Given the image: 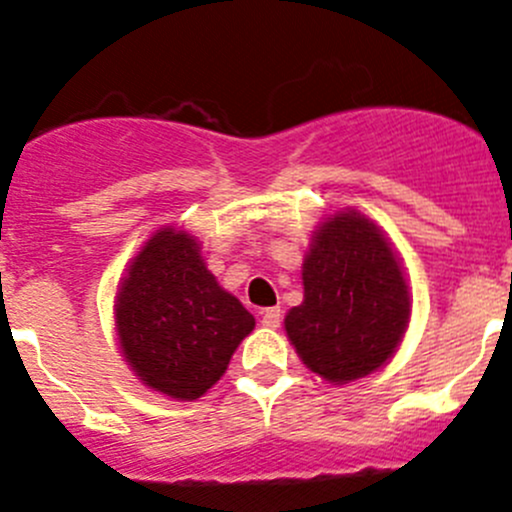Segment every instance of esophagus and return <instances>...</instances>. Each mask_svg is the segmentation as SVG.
<instances>
[{
    "instance_id": "obj_1",
    "label": "esophagus",
    "mask_w": 512,
    "mask_h": 512,
    "mask_svg": "<svg viewBox=\"0 0 512 512\" xmlns=\"http://www.w3.org/2000/svg\"><path fill=\"white\" fill-rule=\"evenodd\" d=\"M261 325L268 330H276L281 325V310L278 308H266L261 313Z\"/></svg>"
}]
</instances>
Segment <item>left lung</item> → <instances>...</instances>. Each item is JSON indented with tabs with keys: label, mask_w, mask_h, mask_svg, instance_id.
Wrapping results in <instances>:
<instances>
[{
	"label": "left lung",
	"mask_w": 512,
	"mask_h": 512,
	"mask_svg": "<svg viewBox=\"0 0 512 512\" xmlns=\"http://www.w3.org/2000/svg\"><path fill=\"white\" fill-rule=\"evenodd\" d=\"M303 288L286 333L315 374L347 384L392 357L409 323V286L370 219L347 212L323 221L303 261Z\"/></svg>",
	"instance_id": "1"
}]
</instances>
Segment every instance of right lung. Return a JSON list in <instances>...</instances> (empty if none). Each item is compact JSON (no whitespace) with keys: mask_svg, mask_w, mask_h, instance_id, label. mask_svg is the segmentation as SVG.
Segmentation results:
<instances>
[{"mask_svg":"<svg viewBox=\"0 0 512 512\" xmlns=\"http://www.w3.org/2000/svg\"><path fill=\"white\" fill-rule=\"evenodd\" d=\"M115 325L142 384L189 402L219 382L256 320L207 271L194 236L162 229L130 263Z\"/></svg>","mask_w":512,"mask_h":512,"instance_id":"right-lung-1","label":"right lung"}]
</instances>
